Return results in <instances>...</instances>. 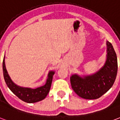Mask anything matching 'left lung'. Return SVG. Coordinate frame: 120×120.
<instances>
[{
	"label": "left lung",
	"mask_w": 120,
	"mask_h": 120,
	"mask_svg": "<svg viewBox=\"0 0 120 120\" xmlns=\"http://www.w3.org/2000/svg\"><path fill=\"white\" fill-rule=\"evenodd\" d=\"M107 60L99 71L91 76L81 78L76 74L71 77L72 88L78 95L85 99H97L112 87L118 72L116 54L112 44L106 42Z\"/></svg>",
	"instance_id": "obj_1"
}]
</instances>
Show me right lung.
Wrapping results in <instances>:
<instances>
[{"label":"right lung","instance_id":"obj_1","mask_svg":"<svg viewBox=\"0 0 120 120\" xmlns=\"http://www.w3.org/2000/svg\"><path fill=\"white\" fill-rule=\"evenodd\" d=\"M4 57L2 62V69H3L4 78L6 83L9 88L11 90L13 94L21 99L22 101L27 103H35L43 100L46 98L51 88V82L53 79V76L55 72L53 71L49 72L48 74V78L47 79L46 83L41 87L37 88L35 89H32L29 88H23L18 86L11 81L10 77L8 74L5 66Z\"/></svg>","mask_w":120,"mask_h":120}]
</instances>
